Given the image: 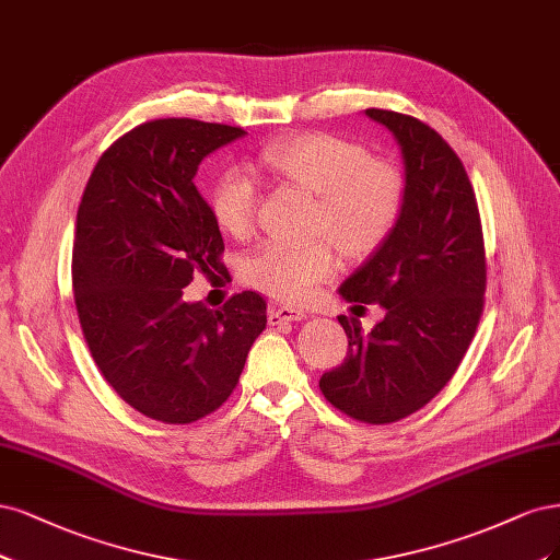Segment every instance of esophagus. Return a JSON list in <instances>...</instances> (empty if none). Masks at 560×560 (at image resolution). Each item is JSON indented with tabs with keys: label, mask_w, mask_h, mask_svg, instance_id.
I'll use <instances>...</instances> for the list:
<instances>
[{
	"label": "esophagus",
	"mask_w": 560,
	"mask_h": 560,
	"mask_svg": "<svg viewBox=\"0 0 560 560\" xmlns=\"http://www.w3.org/2000/svg\"><path fill=\"white\" fill-rule=\"evenodd\" d=\"M306 312L295 310V306H272L269 310V323L272 326H279V323H291V320H304Z\"/></svg>",
	"instance_id": "obj_1"
}]
</instances>
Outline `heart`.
<instances>
[{
    "instance_id": "1",
    "label": "heart",
    "mask_w": 560,
    "mask_h": 560,
    "mask_svg": "<svg viewBox=\"0 0 560 560\" xmlns=\"http://www.w3.org/2000/svg\"><path fill=\"white\" fill-rule=\"evenodd\" d=\"M258 167L318 197L314 232L330 234L349 258H365L382 246L402 213L400 172L345 137L306 132L277 139L258 153ZM258 202V186L244 170H225L209 195L215 223L232 237H248ZM335 272L337 256L326 240L306 246L265 242L244 260V279L283 302L310 300Z\"/></svg>"
}]
</instances>
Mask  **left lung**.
I'll list each match as a JSON object with an SVG mask.
<instances>
[{"mask_svg":"<svg viewBox=\"0 0 560 560\" xmlns=\"http://www.w3.org/2000/svg\"><path fill=\"white\" fill-rule=\"evenodd\" d=\"M365 116L398 141L405 205L386 242L339 285L347 302L384 306V318L363 335L339 316L349 351L318 386L347 417L378 425L425 407L458 370L483 310L486 258L477 197L454 149L411 116Z\"/></svg>","mask_w":560,"mask_h":560,"instance_id":"left-lung-1","label":"left lung"}]
</instances>
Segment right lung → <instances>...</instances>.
Segmentation results:
<instances>
[{"mask_svg": "<svg viewBox=\"0 0 560 560\" xmlns=\"http://www.w3.org/2000/svg\"><path fill=\"white\" fill-rule=\"evenodd\" d=\"M244 135L192 118L143 122L102 153L79 205L71 283L88 349L120 398L162 423L219 409L267 326L254 291L223 310L184 300L195 272H225L197 167Z\"/></svg>", "mask_w": 560, "mask_h": 560, "instance_id": "obj_1", "label": "right lung"}]
</instances>
